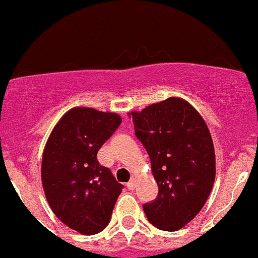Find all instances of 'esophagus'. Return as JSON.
<instances>
[{"instance_id":"esophagus-1","label":"esophagus","mask_w":258,"mask_h":258,"mask_svg":"<svg viewBox=\"0 0 258 258\" xmlns=\"http://www.w3.org/2000/svg\"><path fill=\"white\" fill-rule=\"evenodd\" d=\"M135 183H137V182H135V179L133 178V179H130L129 182L126 183V188H128L129 190H133L135 188Z\"/></svg>"}]
</instances>
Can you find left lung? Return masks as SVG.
<instances>
[{
    "mask_svg": "<svg viewBox=\"0 0 258 258\" xmlns=\"http://www.w3.org/2000/svg\"><path fill=\"white\" fill-rule=\"evenodd\" d=\"M132 118L159 188L157 198L143 210L157 228L178 231L200 213L215 183L210 130L198 111L179 98L133 111Z\"/></svg>",
    "mask_w": 258,
    "mask_h": 258,
    "instance_id": "left-lung-1",
    "label": "left lung"
}]
</instances>
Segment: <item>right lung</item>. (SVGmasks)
Returning <instances> with one entry per match:
<instances>
[{
  "label": "right lung",
  "mask_w": 258,
  "mask_h": 258,
  "mask_svg": "<svg viewBox=\"0 0 258 258\" xmlns=\"http://www.w3.org/2000/svg\"><path fill=\"white\" fill-rule=\"evenodd\" d=\"M120 123L115 113L74 108L46 143L41 165L46 200L62 223L81 234H96L108 226L123 189L111 170L96 159Z\"/></svg>",
  "instance_id": "add662e5"
}]
</instances>
